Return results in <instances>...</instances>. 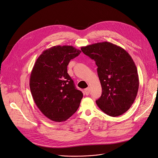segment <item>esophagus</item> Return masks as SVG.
<instances>
[{
  "label": "esophagus",
  "instance_id": "1",
  "mask_svg": "<svg viewBox=\"0 0 158 158\" xmlns=\"http://www.w3.org/2000/svg\"><path fill=\"white\" fill-rule=\"evenodd\" d=\"M84 91H85V94H86V95H88L89 93H90V88L88 87V88H85V90H84Z\"/></svg>",
  "mask_w": 158,
  "mask_h": 158
}]
</instances>
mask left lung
<instances>
[{"instance_id":"8db88e82","label":"left lung","mask_w":158,"mask_h":158,"mask_svg":"<svg viewBox=\"0 0 158 158\" xmlns=\"http://www.w3.org/2000/svg\"><path fill=\"white\" fill-rule=\"evenodd\" d=\"M81 51L94 60L102 88L96 101L106 114L116 117L127 111L134 103L139 88L137 68L124 48L108 42L82 47Z\"/></svg>"}]
</instances>
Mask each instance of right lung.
<instances>
[{
  "instance_id": "add662e5",
  "label": "right lung",
  "mask_w": 158,
  "mask_h": 158,
  "mask_svg": "<svg viewBox=\"0 0 158 158\" xmlns=\"http://www.w3.org/2000/svg\"><path fill=\"white\" fill-rule=\"evenodd\" d=\"M81 52L73 46L52 47L41 53L31 72L29 85L33 99L53 121H66L80 106L83 93L75 88L67 66Z\"/></svg>"
}]
</instances>
